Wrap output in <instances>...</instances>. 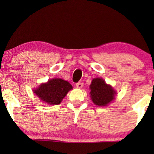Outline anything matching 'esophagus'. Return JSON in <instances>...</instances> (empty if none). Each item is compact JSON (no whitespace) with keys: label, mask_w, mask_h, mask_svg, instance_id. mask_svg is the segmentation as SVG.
<instances>
[{"label":"esophagus","mask_w":154,"mask_h":154,"mask_svg":"<svg viewBox=\"0 0 154 154\" xmlns=\"http://www.w3.org/2000/svg\"><path fill=\"white\" fill-rule=\"evenodd\" d=\"M75 86H76L78 88H82L83 86V84L81 82H79V83H75Z\"/></svg>","instance_id":"esophagus-1"}]
</instances>
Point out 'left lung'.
<instances>
[{"instance_id": "left-lung-1", "label": "left lung", "mask_w": 154, "mask_h": 154, "mask_svg": "<svg viewBox=\"0 0 154 154\" xmlns=\"http://www.w3.org/2000/svg\"><path fill=\"white\" fill-rule=\"evenodd\" d=\"M92 102L98 106H106L114 100L115 90L102 79H94L90 86Z\"/></svg>"}]
</instances>
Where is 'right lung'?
I'll return each instance as SVG.
<instances>
[{
  "instance_id": "right-lung-1",
  "label": "right lung",
  "mask_w": 154,
  "mask_h": 154,
  "mask_svg": "<svg viewBox=\"0 0 154 154\" xmlns=\"http://www.w3.org/2000/svg\"><path fill=\"white\" fill-rule=\"evenodd\" d=\"M73 88L69 82L60 79H54L43 83L34 90V93L43 102L49 104H59L67 92Z\"/></svg>"
}]
</instances>
